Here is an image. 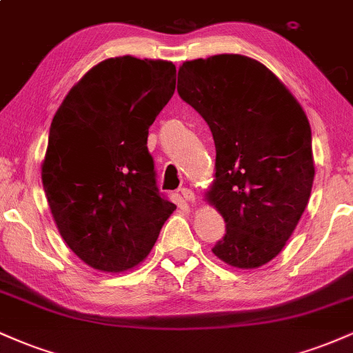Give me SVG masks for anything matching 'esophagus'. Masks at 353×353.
<instances>
[{
	"label": "esophagus",
	"mask_w": 353,
	"mask_h": 353,
	"mask_svg": "<svg viewBox=\"0 0 353 353\" xmlns=\"http://www.w3.org/2000/svg\"><path fill=\"white\" fill-rule=\"evenodd\" d=\"M181 194H182V197L189 202V204H196V194H194L192 189H188V188L181 189Z\"/></svg>",
	"instance_id": "34e87169"
}]
</instances>
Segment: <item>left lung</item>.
<instances>
[{"label":"left lung","instance_id":"1","mask_svg":"<svg viewBox=\"0 0 353 353\" xmlns=\"http://www.w3.org/2000/svg\"><path fill=\"white\" fill-rule=\"evenodd\" d=\"M177 92L216 144V179L205 197L224 217L225 236L212 252L237 269H257L283 249L309 202V119L269 68L241 54L185 61Z\"/></svg>","mask_w":353,"mask_h":353}]
</instances>
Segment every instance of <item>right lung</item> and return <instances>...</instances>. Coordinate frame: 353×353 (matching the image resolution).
I'll use <instances>...</instances> for the list:
<instances>
[{"instance_id":"obj_1","label":"right lung","mask_w":353,"mask_h":353,"mask_svg":"<svg viewBox=\"0 0 353 353\" xmlns=\"http://www.w3.org/2000/svg\"><path fill=\"white\" fill-rule=\"evenodd\" d=\"M174 89L171 61L109 58L52 117L43 188L61 237L92 269L123 272L143 262L176 209L159 194L148 151L149 125Z\"/></svg>"}]
</instances>
